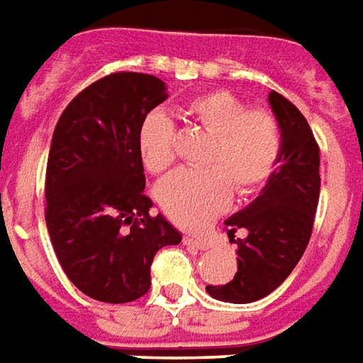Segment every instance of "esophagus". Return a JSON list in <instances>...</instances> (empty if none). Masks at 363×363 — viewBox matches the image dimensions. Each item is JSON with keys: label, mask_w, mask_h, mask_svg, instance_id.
Wrapping results in <instances>:
<instances>
[{"label": "esophagus", "mask_w": 363, "mask_h": 363, "mask_svg": "<svg viewBox=\"0 0 363 363\" xmlns=\"http://www.w3.org/2000/svg\"><path fill=\"white\" fill-rule=\"evenodd\" d=\"M184 244L194 246L197 250H207V248H209V244L205 242V240H201V238H194V236H184Z\"/></svg>", "instance_id": "esophagus-1"}]
</instances>
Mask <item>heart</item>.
Instances as JSON below:
<instances>
[{
	"label": "heart",
	"instance_id": "1",
	"mask_svg": "<svg viewBox=\"0 0 363 363\" xmlns=\"http://www.w3.org/2000/svg\"><path fill=\"white\" fill-rule=\"evenodd\" d=\"M186 111L195 127L211 136L201 160L205 169H179L164 179L158 203L176 225L197 228L225 211L230 189L248 197L268 182L281 150V130L269 109L246 107L227 89L197 95ZM138 152L152 174L176 162V127L169 115L152 111L143 119Z\"/></svg>",
	"mask_w": 363,
	"mask_h": 363
}]
</instances>
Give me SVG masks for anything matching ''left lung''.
I'll return each instance as SVG.
<instances>
[{
    "label": "left lung",
    "mask_w": 363,
    "mask_h": 363,
    "mask_svg": "<svg viewBox=\"0 0 363 363\" xmlns=\"http://www.w3.org/2000/svg\"><path fill=\"white\" fill-rule=\"evenodd\" d=\"M272 111L281 128L279 166L262 194L228 218L230 240L236 232L238 269L225 285H207L211 297L252 303L284 284L303 256L313 233L320 194V150L309 123L295 105L272 89Z\"/></svg>",
    "instance_id": "obj_1"
}]
</instances>
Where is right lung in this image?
Returning <instances> with one entry per match:
<instances>
[{
	"instance_id": "add662e5",
	"label": "right lung",
	"mask_w": 363,
	"mask_h": 363,
	"mask_svg": "<svg viewBox=\"0 0 363 363\" xmlns=\"http://www.w3.org/2000/svg\"><path fill=\"white\" fill-rule=\"evenodd\" d=\"M168 97L164 82L115 72L82 89L54 128L46 162V228L72 284L104 303L150 289L156 252L182 242L145 195L138 128Z\"/></svg>"
}]
</instances>
